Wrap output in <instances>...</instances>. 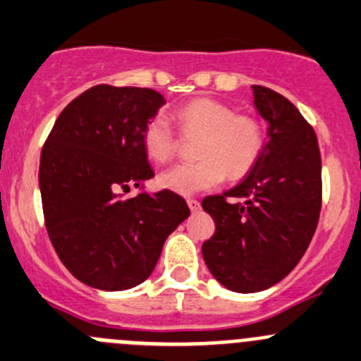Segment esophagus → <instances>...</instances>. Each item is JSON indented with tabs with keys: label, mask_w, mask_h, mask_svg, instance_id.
<instances>
[{
	"label": "esophagus",
	"mask_w": 361,
	"mask_h": 361,
	"mask_svg": "<svg viewBox=\"0 0 361 361\" xmlns=\"http://www.w3.org/2000/svg\"><path fill=\"white\" fill-rule=\"evenodd\" d=\"M188 205H190L191 212H198V211H200V202L195 200V198H188Z\"/></svg>",
	"instance_id": "esophagus-1"
}]
</instances>
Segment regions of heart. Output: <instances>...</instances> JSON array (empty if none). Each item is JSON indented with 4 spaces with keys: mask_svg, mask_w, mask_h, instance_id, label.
Here are the masks:
<instances>
[{
    "mask_svg": "<svg viewBox=\"0 0 361 361\" xmlns=\"http://www.w3.org/2000/svg\"><path fill=\"white\" fill-rule=\"evenodd\" d=\"M180 135L200 136L197 163L166 168L157 177L163 190L183 197L212 190L225 178H241L255 166L264 149V129L250 115L214 99H195L173 111ZM142 143L149 159L164 163L177 150V136L166 116L156 115L143 129Z\"/></svg>",
    "mask_w": 361,
    "mask_h": 361,
    "instance_id": "1",
    "label": "heart"
}]
</instances>
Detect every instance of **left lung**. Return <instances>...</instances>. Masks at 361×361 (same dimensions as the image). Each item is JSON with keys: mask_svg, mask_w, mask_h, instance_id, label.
Returning a JSON list of instances; mask_svg holds the SVG:
<instances>
[{"mask_svg": "<svg viewBox=\"0 0 361 361\" xmlns=\"http://www.w3.org/2000/svg\"><path fill=\"white\" fill-rule=\"evenodd\" d=\"M253 104L267 122L259 161L238 186L202 200L216 223L202 255L234 293H259L283 280L307 252L321 212V152L310 123L271 88L253 85Z\"/></svg>", "mask_w": 361, "mask_h": 361, "instance_id": "obj_1", "label": "left lung"}]
</instances>
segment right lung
<instances>
[{"label": "right lung", "instance_id": "1", "mask_svg": "<svg viewBox=\"0 0 361 361\" xmlns=\"http://www.w3.org/2000/svg\"><path fill=\"white\" fill-rule=\"evenodd\" d=\"M164 102L150 88L97 85L68 102L44 143L47 234L63 266L94 289L145 281L168 235L190 216L173 191L123 197L154 177L142 135Z\"/></svg>", "mask_w": 361, "mask_h": 361}]
</instances>
